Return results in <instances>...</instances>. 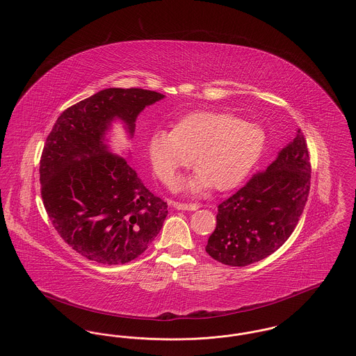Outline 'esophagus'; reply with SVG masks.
Segmentation results:
<instances>
[{
  "instance_id": "obj_1",
  "label": "esophagus",
  "mask_w": 356,
  "mask_h": 356,
  "mask_svg": "<svg viewBox=\"0 0 356 356\" xmlns=\"http://www.w3.org/2000/svg\"><path fill=\"white\" fill-rule=\"evenodd\" d=\"M173 207L176 209H181V211H196L200 208V205L196 203H179V202H175Z\"/></svg>"
}]
</instances>
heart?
Returning <instances> with one entry per match:
<instances>
[{
  "label": "heart",
  "instance_id": "heart-1",
  "mask_svg": "<svg viewBox=\"0 0 356 356\" xmlns=\"http://www.w3.org/2000/svg\"><path fill=\"white\" fill-rule=\"evenodd\" d=\"M266 145L260 127L229 112L199 111L177 121L173 131H156L148 141V153L153 170L167 186L193 160L199 172L188 183L192 191L209 184L225 191L248 176Z\"/></svg>",
  "mask_w": 356,
  "mask_h": 356
}]
</instances>
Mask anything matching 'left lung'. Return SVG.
<instances>
[{
	"label": "left lung",
	"mask_w": 356,
	"mask_h": 356,
	"mask_svg": "<svg viewBox=\"0 0 356 356\" xmlns=\"http://www.w3.org/2000/svg\"><path fill=\"white\" fill-rule=\"evenodd\" d=\"M309 186V152L298 129L267 170L254 173L219 204L207 254L231 267H245L273 254L298 225Z\"/></svg>",
	"instance_id": "left-lung-1"
}]
</instances>
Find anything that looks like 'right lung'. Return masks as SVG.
<instances>
[{"label":"right lung","mask_w":356,"mask_h":356,"mask_svg":"<svg viewBox=\"0 0 356 356\" xmlns=\"http://www.w3.org/2000/svg\"><path fill=\"white\" fill-rule=\"evenodd\" d=\"M164 95L109 88L67 108L47 137L40 160L41 197L57 234L100 264H125L159 235L168 204L144 186L127 160L106 151L115 118L131 136L137 115Z\"/></svg>","instance_id":"1"}]
</instances>
